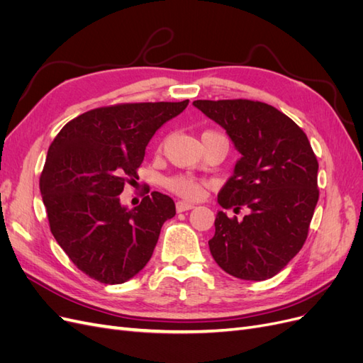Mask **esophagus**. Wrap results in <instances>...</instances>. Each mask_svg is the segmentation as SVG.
<instances>
[{
	"label": "esophagus",
	"mask_w": 363,
	"mask_h": 363,
	"mask_svg": "<svg viewBox=\"0 0 363 363\" xmlns=\"http://www.w3.org/2000/svg\"><path fill=\"white\" fill-rule=\"evenodd\" d=\"M175 208H177V212H179V213H182V212L191 211V208H194V204H191V203H186V201H179L177 204H175Z\"/></svg>",
	"instance_id": "esophagus-1"
}]
</instances>
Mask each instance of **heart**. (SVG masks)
<instances>
[{"label":"heart","mask_w":363,"mask_h":363,"mask_svg":"<svg viewBox=\"0 0 363 363\" xmlns=\"http://www.w3.org/2000/svg\"><path fill=\"white\" fill-rule=\"evenodd\" d=\"M207 133H212V131H207ZM164 184H167L168 189H171L172 192L179 194L180 196H183V199H188V200H199L204 194L203 184L196 179L186 174L174 175V177H169L167 182H164Z\"/></svg>","instance_id":"heart-1"}]
</instances>
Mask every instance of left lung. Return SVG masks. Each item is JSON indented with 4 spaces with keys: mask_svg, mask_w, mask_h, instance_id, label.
<instances>
[{
    "mask_svg": "<svg viewBox=\"0 0 363 363\" xmlns=\"http://www.w3.org/2000/svg\"><path fill=\"white\" fill-rule=\"evenodd\" d=\"M240 159L218 194L223 208L248 207L242 221L219 211L208 240L221 269L242 280L276 276L301 250L318 203V160L304 131L276 107L250 100H196Z\"/></svg>",
    "mask_w": 363,
    "mask_h": 363,
    "instance_id": "1",
    "label": "left lung"
}]
</instances>
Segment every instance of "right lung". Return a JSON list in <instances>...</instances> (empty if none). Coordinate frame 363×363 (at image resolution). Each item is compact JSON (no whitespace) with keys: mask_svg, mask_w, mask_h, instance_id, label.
<instances>
[{"mask_svg":"<svg viewBox=\"0 0 363 363\" xmlns=\"http://www.w3.org/2000/svg\"><path fill=\"white\" fill-rule=\"evenodd\" d=\"M188 103L94 108L54 138L40 175L42 201L54 239L91 279L124 283L151 259L175 204L168 195L151 192L128 208L119 195L138 177L151 138Z\"/></svg>","mask_w":363,"mask_h":363,"instance_id":"1","label":"right lung"}]
</instances>
